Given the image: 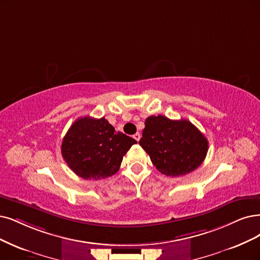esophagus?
<instances>
[{
  "mask_svg": "<svg viewBox=\"0 0 260 260\" xmlns=\"http://www.w3.org/2000/svg\"><path fill=\"white\" fill-rule=\"evenodd\" d=\"M133 137H134V139H135L136 141H139V140H140V137H141V136H140V134H139V133H136V134H135V135H134Z\"/></svg>",
  "mask_w": 260,
  "mask_h": 260,
  "instance_id": "34e87169",
  "label": "esophagus"
}]
</instances>
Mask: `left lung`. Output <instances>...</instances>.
<instances>
[{"mask_svg":"<svg viewBox=\"0 0 260 260\" xmlns=\"http://www.w3.org/2000/svg\"><path fill=\"white\" fill-rule=\"evenodd\" d=\"M145 125L139 145L162 175L181 177L203 164L208 140L194 124L159 114L147 118Z\"/></svg>","mask_w":260,"mask_h":260,"instance_id":"obj_1","label":"left lung"}]
</instances>
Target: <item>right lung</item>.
Segmentation results:
<instances>
[{"label":"right lung","mask_w":260,"mask_h":260,"mask_svg":"<svg viewBox=\"0 0 260 260\" xmlns=\"http://www.w3.org/2000/svg\"><path fill=\"white\" fill-rule=\"evenodd\" d=\"M137 141L117 132L105 118L77 119L63 138L61 152L69 167L85 180L108 178Z\"/></svg>","instance_id":"1"}]
</instances>
